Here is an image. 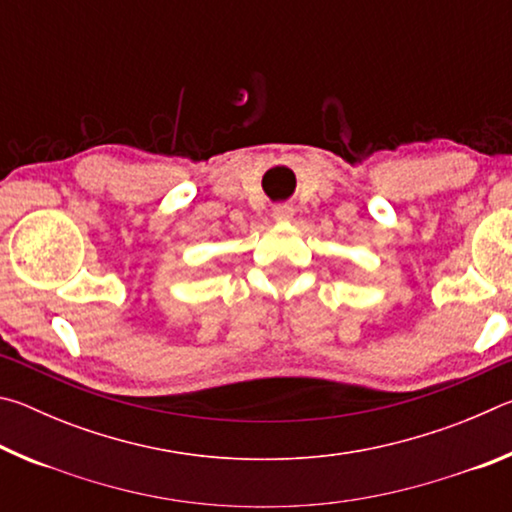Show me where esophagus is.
Masks as SVG:
<instances>
[{
    "mask_svg": "<svg viewBox=\"0 0 512 512\" xmlns=\"http://www.w3.org/2000/svg\"><path fill=\"white\" fill-rule=\"evenodd\" d=\"M273 219L275 221H291L293 219V207L282 203V205H275L273 207Z\"/></svg>",
    "mask_w": 512,
    "mask_h": 512,
    "instance_id": "34e87169",
    "label": "esophagus"
}]
</instances>
